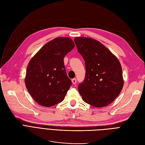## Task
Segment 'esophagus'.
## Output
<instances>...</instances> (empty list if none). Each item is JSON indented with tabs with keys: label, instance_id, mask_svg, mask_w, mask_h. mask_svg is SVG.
I'll return each instance as SVG.
<instances>
[{
	"label": "esophagus",
	"instance_id": "34e87169",
	"mask_svg": "<svg viewBox=\"0 0 145 145\" xmlns=\"http://www.w3.org/2000/svg\"><path fill=\"white\" fill-rule=\"evenodd\" d=\"M76 82H77L76 78H72V83H73V84H74V85H75L76 83Z\"/></svg>",
	"mask_w": 145,
	"mask_h": 145
}]
</instances>
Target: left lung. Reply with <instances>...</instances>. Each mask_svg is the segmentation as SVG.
Segmentation results:
<instances>
[{"mask_svg": "<svg viewBox=\"0 0 145 145\" xmlns=\"http://www.w3.org/2000/svg\"><path fill=\"white\" fill-rule=\"evenodd\" d=\"M74 42L86 68L85 80L78 85V92L88 104L97 108L108 106L117 97L123 86L119 61L95 39L78 37Z\"/></svg>", "mask_w": 145, "mask_h": 145, "instance_id": "obj_1", "label": "left lung"}]
</instances>
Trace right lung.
Instances as JSON below:
<instances>
[{
    "label": "right lung",
    "mask_w": 145,
    "mask_h": 145,
    "mask_svg": "<svg viewBox=\"0 0 145 145\" xmlns=\"http://www.w3.org/2000/svg\"><path fill=\"white\" fill-rule=\"evenodd\" d=\"M74 46L71 39L57 37L42 46L29 61L25 83L39 105L51 107L63 100L71 85L63 59Z\"/></svg>",
    "instance_id": "1"
}]
</instances>
